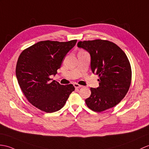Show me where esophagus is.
<instances>
[{
  "instance_id": "obj_1",
  "label": "esophagus",
  "mask_w": 149,
  "mask_h": 149,
  "mask_svg": "<svg viewBox=\"0 0 149 149\" xmlns=\"http://www.w3.org/2000/svg\"><path fill=\"white\" fill-rule=\"evenodd\" d=\"M74 87H75V88H82V85L79 84H77V83H74Z\"/></svg>"
}]
</instances>
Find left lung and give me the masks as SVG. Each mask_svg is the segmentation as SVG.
<instances>
[{
    "instance_id": "8db88e82",
    "label": "left lung",
    "mask_w": 149,
    "mask_h": 149,
    "mask_svg": "<svg viewBox=\"0 0 149 149\" xmlns=\"http://www.w3.org/2000/svg\"><path fill=\"white\" fill-rule=\"evenodd\" d=\"M77 46L90 54L92 72L100 78L99 87L90 89L86 105L96 112L112 108L124 98L131 85L132 72L126 54L107 40L79 41Z\"/></svg>"
}]
</instances>
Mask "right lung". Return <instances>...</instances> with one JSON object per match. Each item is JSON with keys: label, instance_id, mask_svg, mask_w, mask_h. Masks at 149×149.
<instances>
[{"label": "right lung", "instance_id": "right-lung-1", "mask_svg": "<svg viewBox=\"0 0 149 149\" xmlns=\"http://www.w3.org/2000/svg\"><path fill=\"white\" fill-rule=\"evenodd\" d=\"M76 42L77 40L40 41L19 55L16 67L18 84L28 101L42 111L52 113L60 110L75 90L71 84L52 81L51 75L57 73L63 59Z\"/></svg>", "mask_w": 149, "mask_h": 149}]
</instances>
